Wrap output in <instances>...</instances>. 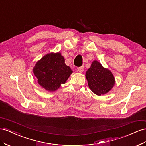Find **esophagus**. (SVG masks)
<instances>
[{
    "instance_id": "esophagus-1",
    "label": "esophagus",
    "mask_w": 146,
    "mask_h": 146,
    "mask_svg": "<svg viewBox=\"0 0 146 146\" xmlns=\"http://www.w3.org/2000/svg\"><path fill=\"white\" fill-rule=\"evenodd\" d=\"M77 70L78 72L80 73L83 72V71H84V66H81V67H79V68H78Z\"/></svg>"
}]
</instances>
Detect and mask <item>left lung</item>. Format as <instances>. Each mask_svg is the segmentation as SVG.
Masks as SVG:
<instances>
[{
    "label": "left lung",
    "instance_id": "obj_1",
    "mask_svg": "<svg viewBox=\"0 0 146 146\" xmlns=\"http://www.w3.org/2000/svg\"><path fill=\"white\" fill-rule=\"evenodd\" d=\"M90 89L98 96L111 91L115 84L111 70L104 68L100 62L94 60L85 73Z\"/></svg>",
    "mask_w": 146,
    "mask_h": 146
}]
</instances>
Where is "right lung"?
Segmentation results:
<instances>
[{"instance_id": "1", "label": "right lung", "mask_w": 146, "mask_h": 146, "mask_svg": "<svg viewBox=\"0 0 146 146\" xmlns=\"http://www.w3.org/2000/svg\"><path fill=\"white\" fill-rule=\"evenodd\" d=\"M33 70L38 84L51 92L65 84L73 72L60 52L46 54L36 62Z\"/></svg>"}]
</instances>
